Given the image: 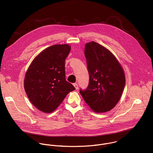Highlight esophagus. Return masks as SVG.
<instances>
[{"mask_svg":"<svg viewBox=\"0 0 153 153\" xmlns=\"http://www.w3.org/2000/svg\"><path fill=\"white\" fill-rule=\"evenodd\" d=\"M73 85H74V87L75 88V89H77L78 88V84H76V83H74Z\"/></svg>","mask_w":153,"mask_h":153,"instance_id":"34e87169","label":"esophagus"}]
</instances>
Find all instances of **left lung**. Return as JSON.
I'll use <instances>...</instances> for the list:
<instances>
[{
    "label": "left lung",
    "mask_w": 153,
    "mask_h": 153,
    "mask_svg": "<svg viewBox=\"0 0 153 153\" xmlns=\"http://www.w3.org/2000/svg\"><path fill=\"white\" fill-rule=\"evenodd\" d=\"M85 56L89 81L80 94L93 111H109L118 102L125 87L123 68L108 49L94 41L85 45Z\"/></svg>",
    "instance_id": "1"
}]
</instances>
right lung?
Instances as JSON below:
<instances>
[{
  "label": "right lung",
  "mask_w": 153,
  "mask_h": 153,
  "mask_svg": "<svg viewBox=\"0 0 153 153\" xmlns=\"http://www.w3.org/2000/svg\"><path fill=\"white\" fill-rule=\"evenodd\" d=\"M70 51L68 44L51 46L35 58L26 72L25 92L31 103L42 112L55 111L75 89L65 79V61Z\"/></svg>",
  "instance_id": "add662e5"
}]
</instances>
